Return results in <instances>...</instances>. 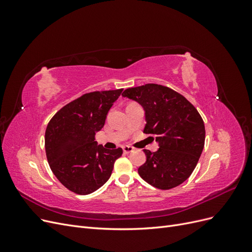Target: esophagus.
<instances>
[{
	"mask_svg": "<svg viewBox=\"0 0 252 252\" xmlns=\"http://www.w3.org/2000/svg\"><path fill=\"white\" fill-rule=\"evenodd\" d=\"M123 151H124V154H130V152L133 151V147H131V146H124L123 147Z\"/></svg>",
	"mask_w": 252,
	"mask_h": 252,
	"instance_id": "obj_1",
	"label": "esophagus"
}]
</instances>
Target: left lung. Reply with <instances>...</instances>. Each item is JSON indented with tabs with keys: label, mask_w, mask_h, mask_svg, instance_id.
Here are the masks:
<instances>
[{
	"label": "left lung",
	"mask_w": 252,
	"mask_h": 252,
	"mask_svg": "<svg viewBox=\"0 0 252 252\" xmlns=\"http://www.w3.org/2000/svg\"><path fill=\"white\" fill-rule=\"evenodd\" d=\"M122 95L142 105L144 133L154 134L158 143L155 152L144 149L146 162L138 169L140 177L162 190L181 185L194 170L204 148L200 113L185 96L158 84L128 88Z\"/></svg>",
	"instance_id": "left-lung-1"
}]
</instances>
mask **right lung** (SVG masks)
<instances>
[{"label": "right lung", "instance_id": "obj_1", "mask_svg": "<svg viewBox=\"0 0 252 252\" xmlns=\"http://www.w3.org/2000/svg\"><path fill=\"white\" fill-rule=\"evenodd\" d=\"M123 89L94 91L61 108L45 132V150L50 169L70 191L86 195L110 178L123 149H106L94 136Z\"/></svg>", "mask_w": 252, "mask_h": 252}]
</instances>
